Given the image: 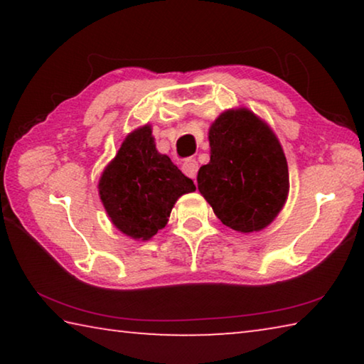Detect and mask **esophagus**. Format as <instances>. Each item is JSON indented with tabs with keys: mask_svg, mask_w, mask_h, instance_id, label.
I'll list each match as a JSON object with an SVG mask.
<instances>
[{
	"mask_svg": "<svg viewBox=\"0 0 364 364\" xmlns=\"http://www.w3.org/2000/svg\"><path fill=\"white\" fill-rule=\"evenodd\" d=\"M197 170H199V164H197L196 159H188L184 160L183 164V171L184 175H188L189 178H196Z\"/></svg>",
	"mask_w": 364,
	"mask_h": 364,
	"instance_id": "34e87169",
	"label": "esophagus"
}]
</instances>
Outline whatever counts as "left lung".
<instances>
[{
  "instance_id": "obj_1",
  "label": "left lung",
  "mask_w": 364,
  "mask_h": 364,
  "mask_svg": "<svg viewBox=\"0 0 364 364\" xmlns=\"http://www.w3.org/2000/svg\"><path fill=\"white\" fill-rule=\"evenodd\" d=\"M208 141L210 162L197 173L200 194L231 230H263L279 213L289 193L279 141L245 109L221 114L210 127Z\"/></svg>"
}]
</instances>
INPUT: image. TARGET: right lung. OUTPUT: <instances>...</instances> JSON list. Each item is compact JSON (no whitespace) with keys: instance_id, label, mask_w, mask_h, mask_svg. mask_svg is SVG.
<instances>
[{"instance_id":"right-lung-1","label":"right lung","mask_w":364,"mask_h":364,"mask_svg":"<svg viewBox=\"0 0 364 364\" xmlns=\"http://www.w3.org/2000/svg\"><path fill=\"white\" fill-rule=\"evenodd\" d=\"M193 191L194 181L157 152L147 125L128 134L100 180L101 200L112 223L143 241L167 225L178 197Z\"/></svg>"}]
</instances>
